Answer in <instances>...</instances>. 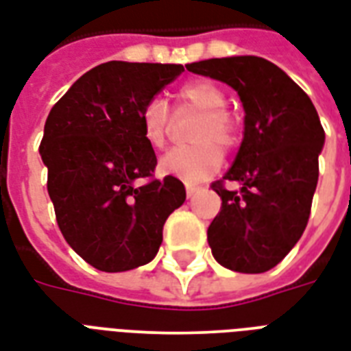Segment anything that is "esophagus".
Here are the masks:
<instances>
[{
    "label": "esophagus",
    "instance_id": "esophagus-1",
    "mask_svg": "<svg viewBox=\"0 0 351 351\" xmlns=\"http://www.w3.org/2000/svg\"><path fill=\"white\" fill-rule=\"evenodd\" d=\"M202 191V189H199V186H192V185H189L186 186V196L189 197H192L194 196V194H197V192Z\"/></svg>",
    "mask_w": 351,
    "mask_h": 351
}]
</instances>
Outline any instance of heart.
Instances as JSON below:
<instances>
[{"label":"heart","mask_w":351,"mask_h":351,"mask_svg":"<svg viewBox=\"0 0 351 351\" xmlns=\"http://www.w3.org/2000/svg\"><path fill=\"white\" fill-rule=\"evenodd\" d=\"M179 109H194L202 112L192 131L196 144L173 147L159 160V170L189 185L202 183L218 172L222 166L223 149H233L241 141V123L226 105L228 97L220 86L209 79H196L179 88ZM142 133L149 146L162 147L170 128V112L162 99H149L141 114Z\"/></svg>","instance_id":"b5f03b06"}]
</instances>
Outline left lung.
Wrapping results in <instances>:
<instances>
[{
    "instance_id": "1",
    "label": "left lung",
    "mask_w": 351,
    "mask_h": 351,
    "mask_svg": "<svg viewBox=\"0 0 351 351\" xmlns=\"http://www.w3.org/2000/svg\"><path fill=\"white\" fill-rule=\"evenodd\" d=\"M186 70L235 88L246 112L233 166L210 185L222 199L207 229L213 255L235 272H266L285 259L309 222L326 138L318 112L309 96L263 57L199 60ZM223 180L241 189L228 191Z\"/></svg>"
}]
</instances>
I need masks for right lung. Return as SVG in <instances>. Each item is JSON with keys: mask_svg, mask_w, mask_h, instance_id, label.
I'll use <instances>...</instances> for the list:
<instances>
[{"mask_svg": "<svg viewBox=\"0 0 351 351\" xmlns=\"http://www.w3.org/2000/svg\"><path fill=\"white\" fill-rule=\"evenodd\" d=\"M181 72V64L110 60L49 110L40 155L55 218L73 252L101 272L154 259L166 218L185 202L178 178H154L157 157L141 122L144 105Z\"/></svg>", "mask_w": 351, "mask_h": 351, "instance_id": "1", "label": "right lung"}]
</instances>
